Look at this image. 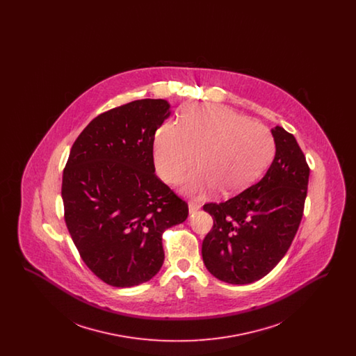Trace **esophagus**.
Listing matches in <instances>:
<instances>
[{"mask_svg":"<svg viewBox=\"0 0 356 356\" xmlns=\"http://www.w3.org/2000/svg\"><path fill=\"white\" fill-rule=\"evenodd\" d=\"M188 207H189V213H193V212H196V211H199L200 209V203H197V202H195V200H191L189 203H188Z\"/></svg>","mask_w":356,"mask_h":356,"instance_id":"esophagus-1","label":"esophagus"}]
</instances>
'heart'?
<instances>
[{
	"label": "heart",
	"instance_id": "heart-1",
	"mask_svg": "<svg viewBox=\"0 0 356 356\" xmlns=\"http://www.w3.org/2000/svg\"><path fill=\"white\" fill-rule=\"evenodd\" d=\"M275 153L271 131L235 111L202 104L186 109L180 125L164 122L156 132L153 160L165 183H176L195 161L181 189L205 196L215 189L232 196L252 186L270 165Z\"/></svg>",
	"mask_w": 356,
	"mask_h": 356
}]
</instances>
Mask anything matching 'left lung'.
Masks as SVG:
<instances>
[{
    "label": "left lung",
    "mask_w": 356,
    "mask_h": 356,
    "mask_svg": "<svg viewBox=\"0 0 356 356\" xmlns=\"http://www.w3.org/2000/svg\"><path fill=\"white\" fill-rule=\"evenodd\" d=\"M271 167L260 181L222 203L204 204L213 227L204 237V264L229 284L264 277L287 254L303 218L309 167L296 138L272 129Z\"/></svg>",
    "instance_id": "8db88e82"
}]
</instances>
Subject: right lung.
<instances>
[{
    "label": "right lung",
    "mask_w": 356,
    "mask_h": 356,
    "mask_svg": "<svg viewBox=\"0 0 356 356\" xmlns=\"http://www.w3.org/2000/svg\"><path fill=\"white\" fill-rule=\"evenodd\" d=\"M165 100L124 104L92 120L63 173L64 218L86 267L113 287L151 280L164 263L163 232L188 218V204L154 173V134Z\"/></svg>",
    "instance_id": "right-lung-1"
}]
</instances>
